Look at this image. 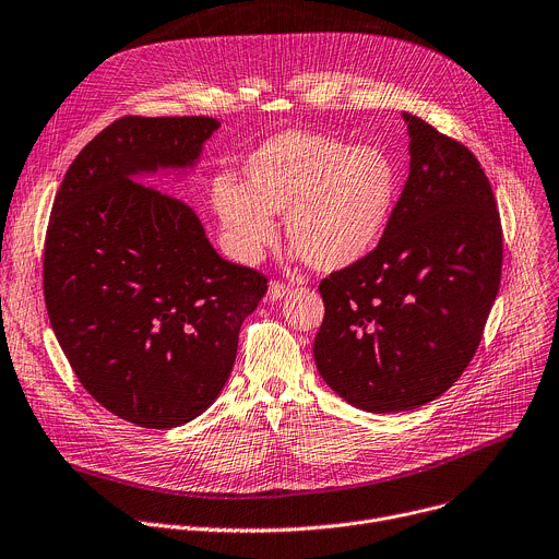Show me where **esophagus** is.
I'll use <instances>...</instances> for the list:
<instances>
[{
	"label": "esophagus",
	"mask_w": 559,
	"mask_h": 559,
	"mask_svg": "<svg viewBox=\"0 0 559 559\" xmlns=\"http://www.w3.org/2000/svg\"><path fill=\"white\" fill-rule=\"evenodd\" d=\"M289 289H292V287L285 285L283 281H272V283H270V289H267V296H270L272 301H281L283 296L289 294Z\"/></svg>",
	"instance_id": "34e87169"
}]
</instances>
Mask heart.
<instances>
[{"mask_svg":"<svg viewBox=\"0 0 559 559\" xmlns=\"http://www.w3.org/2000/svg\"><path fill=\"white\" fill-rule=\"evenodd\" d=\"M245 183L213 181V204L242 263L276 240L272 213H285L287 240L314 270H344L382 240L397 200V170L376 145L287 130L253 151Z\"/></svg>","mask_w":559,"mask_h":559,"instance_id":"1","label":"heart"}]
</instances>
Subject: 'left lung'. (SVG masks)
I'll list each match as a JSON object with an SVG mask.
<instances>
[{
    "label": "left lung",
    "mask_w": 559,
    "mask_h": 559,
    "mask_svg": "<svg viewBox=\"0 0 559 559\" xmlns=\"http://www.w3.org/2000/svg\"><path fill=\"white\" fill-rule=\"evenodd\" d=\"M408 126V179L373 251L319 283L314 361L370 414L412 412L469 366L499 294L503 231L488 175L461 141Z\"/></svg>",
    "instance_id": "1"
}]
</instances>
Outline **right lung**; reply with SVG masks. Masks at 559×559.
I'll return each mask as SVG.
<instances>
[{
    "instance_id": "right-lung-1",
    "label": "right lung",
    "mask_w": 559,
    "mask_h": 559,
    "mask_svg": "<svg viewBox=\"0 0 559 559\" xmlns=\"http://www.w3.org/2000/svg\"><path fill=\"white\" fill-rule=\"evenodd\" d=\"M211 117H121L71 162L53 200L43 285L73 373L145 429L198 418L229 380L267 278L211 247L198 215L130 177L186 168Z\"/></svg>"
}]
</instances>
